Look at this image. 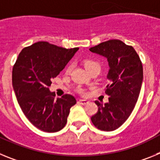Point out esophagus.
Wrapping results in <instances>:
<instances>
[{"instance_id":"34e87169","label":"esophagus","mask_w":160,"mask_h":160,"mask_svg":"<svg viewBox=\"0 0 160 160\" xmlns=\"http://www.w3.org/2000/svg\"><path fill=\"white\" fill-rule=\"evenodd\" d=\"M78 103H80V104H82V105H87V103H89V101H87V100H84V99H79Z\"/></svg>"}]
</instances>
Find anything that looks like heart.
Masks as SVG:
<instances>
[{"mask_svg":"<svg viewBox=\"0 0 160 160\" xmlns=\"http://www.w3.org/2000/svg\"><path fill=\"white\" fill-rule=\"evenodd\" d=\"M84 65H85V66H86V68H87V70H88V71L91 70L93 68L96 67V66H100L99 63L97 61L90 60V59L85 61ZM71 70H72V64H70L69 66H67V67H66V73H70V72L71 71ZM77 91L78 93H80V94H85L84 90H83V89H82V88H78Z\"/></svg>","mask_w":160,"mask_h":160,"instance_id":"heart-1","label":"heart"}]
</instances>
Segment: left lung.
I'll use <instances>...</instances> for the list:
<instances>
[{
	"instance_id": "obj_1",
	"label": "left lung",
	"mask_w": 160,
	"mask_h": 160,
	"mask_svg": "<svg viewBox=\"0 0 160 160\" xmlns=\"http://www.w3.org/2000/svg\"><path fill=\"white\" fill-rule=\"evenodd\" d=\"M93 53L102 55L108 61L110 70L105 93L109 102L102 105L98 101V111L91 122L98 129L114 131L125 122L135 108L142 82V62L131 46L113 39L91 47Z\"/></svg>"
}]
</instances>
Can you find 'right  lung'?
I'll return each mask as SVG.
<instances>
[{
	"mask_svg": "<svg viewBox=\"0 0 160 160\" xmlns=\"http://www.w3.org/2000/svg\"><path fill=\"white\" fill-rule=\"evenodd\" d=\"M78 49L38 42L24 48L17 58L12 74L14 92L25 117L41 131L62 129L70 108L75 105V98L70 94L55 100L49 87Z\"/></svg>",
	"mask_w": 160,
	"mask_h": 160,
	"instance_id": "right-lung-1",
	"label": "right lung"
}]
</instances>
